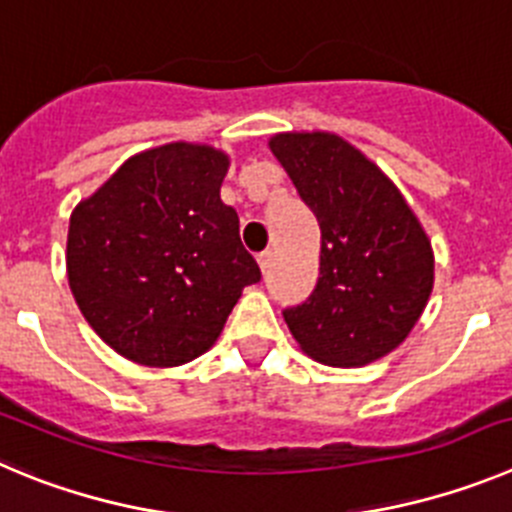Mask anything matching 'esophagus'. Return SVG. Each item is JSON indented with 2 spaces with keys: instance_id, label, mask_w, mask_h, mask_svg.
Wrapping results in <instances>:
<instances>
[{
  "instance_id": "obj_1",
  "label": "esophagus",
  "mask_w": 512,
  "mask_h": 512,
  "mask_svg": "<svg viewBox=\"0 0 512 512\" xmlns=\"http://www.w3.org/2000/svg\"><path fill=\"white\" fill-rule=\"evenodd\" d=\"M257 265H260L262 273H267V267L273 265V252H270V250L260 252V255H257Z\"/></svg>"
}]
</instances>
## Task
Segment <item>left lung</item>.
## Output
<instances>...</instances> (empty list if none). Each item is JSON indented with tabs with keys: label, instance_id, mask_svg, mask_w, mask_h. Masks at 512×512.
<instances>
[{
	"label": "left lung",
	"instance_id": "1",
	"mask_svg": "<svg viewBox=\"0 0 512 512\" xmlns=\"http://www.w3.org/2000/svg\"><path fill=\"white\" fill-rule=\"evenodd\" d=\"M321 229L319 283L283 311L303 354L365 367L408 339L434 290V247L393 181L336 132L267 140Z\"/></svg>",
	"mask_w": 512,
	"mask_h": 512
}]
</instances>
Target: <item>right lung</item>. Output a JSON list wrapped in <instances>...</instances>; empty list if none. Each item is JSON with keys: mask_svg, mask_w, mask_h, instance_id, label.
Masks as SVG:
<instances>
[{"mask_svg": "<svg viewBox=\"0 0 512 512\" xmlns=\"http://www.w3.org/2000/svg\"><path fill=\"white\" fill-rule=\"evenodd\" d=\"M232 158L168 142L124 160L71 211L66 273L76 306L117 354L178 367L216 344L260 280L237 211L222 201Z\"/></svg>", "mask_w": 512, "mask_h": 512, "instance_id": "right-lung-1", "label": "right lung"}]
</instances>
